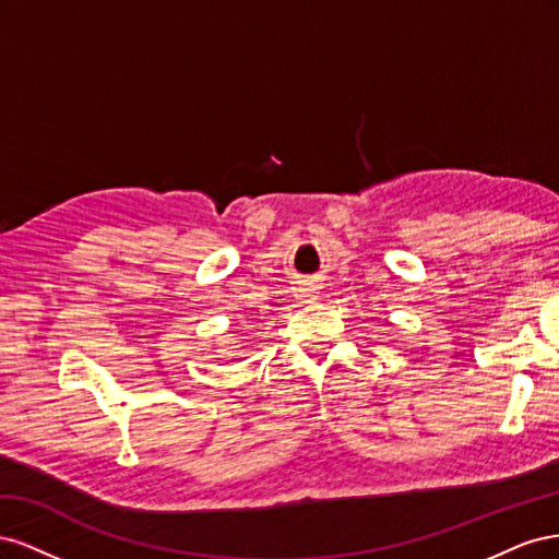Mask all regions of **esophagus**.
<instances>
[{
  "mask_svg": "<svg viewBox=\"0 0 559 559\" xmlns=\"http://www.w3.org/2000/svg\"><path fill=\"white\" fill-rule=\"evenodd\" d=\"M302 298L310 300L312 298V289H302Z\"/></svg>",
  "mask_w": 559,
  "mask_h": 559,
  "instance_id": "esophagus-1",
  "label": "esophagus"
}]
</instances>
